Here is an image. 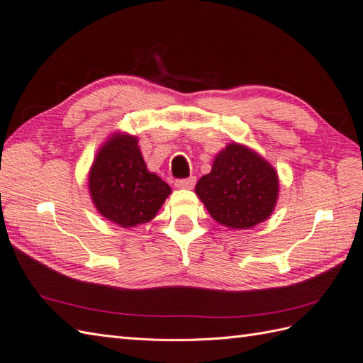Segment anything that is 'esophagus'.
<instances>
[{"mask_svg":"<svg viewBox=\"0 0 363 363\" xmlns=\"http://www.w3.org/2000/svg\"><path fill=\"white\" fill-rule=\"evenodd\" d=\"M194 184H196L194 176H190V178H187V179H176V182H174L176 187L184 189V190H191L194 187Z\"/></svg>","mask_w":363,"mask_h":363,"instance_id":"34e87169","label":"esophagus"}]
</instances>
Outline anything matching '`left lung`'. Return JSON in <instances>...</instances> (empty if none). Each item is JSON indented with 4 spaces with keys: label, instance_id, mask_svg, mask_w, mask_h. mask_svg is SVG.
I'll return each mask as SVG.
<instances>
[{
    "label": "left lung",
    "instance_id": "left-lung-1",
    "mask_svg": "<svg viewBox=\"0 0 363 363\" xmlns=\"http://www.w3.org/2000/svg\"><path fill=\"white\" fill-rule=\"evenodd\" d=\"M194 190L216 222L231 230H247L272 214L278 174L257 152L231 143L217 153L211 172L202 176Z\"/></svg>",
    "mask_w": 363,
    "mask_h": 363
}]
</instances>
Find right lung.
<instances>
[{
	"label": "right lung",
	"mask_w": 363,
	"mask_h": 363,
	"mask_svg": "<svg viewBox=\"0 0 363 363\" xmlns=\"http://www.w3.org/2000/svg\"><path fill=\"white\" fill-rule=\"evenodd\" d=\"M89 193L103 217L130 228L150 222L172 189L147 170L137 137L113 133L92 162Z\"/></svg>",
	"instance_id": "right-lung-1"
}]
</instances>
